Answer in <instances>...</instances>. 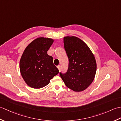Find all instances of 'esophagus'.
Segmentation results:
<instances>
[{
  "label": "esophagus",
  "instance_id": "1",
  "mask_svg": "<svg viewBox=\"0 0 121 121\" xmlns=\"http://www.w3.org/2000/svg\"><path fill=\"white\" fill-rule=\"evenodd\" d=\"M57 68L58 69L59 71H60V65H58V66H57Z\"/></svg>",
  "mask_w": 121,
  "mask_h": 121
}]
</instances>
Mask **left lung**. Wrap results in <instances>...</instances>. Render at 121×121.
Wrapping results in <instances>:
<instances>
[{"mask_svg": "<svg viewBox=\"0 0 121 121\" xmlns=\"http://www.w3.org/2000/svg\"><path fill=\"white\" fill-rule=\"evenodd\" d=\"M64 44L69 65L67 72L60 73V76L68 88L75 92L82 91L94 80L97 70L94 55L87 44L77 37H64Z\"/></svg>", "mask_w": 121, "mask_h": 121, "instance_id": "obj_1", "label": "left lung"}]
</instances>
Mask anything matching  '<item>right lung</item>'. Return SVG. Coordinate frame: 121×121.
<instances>
[{"label":"right lung","instance_id":"obj_1","mask_svg":"<svg viewBox=\"0 0 121 121\" xmlns=\"http://www.w3.org/2000/svg\"><path fill=\"white\" fill-rule=\"evenodd\" d=\"M53 42L50 38H37L26 46L22 55L20 70L24 81L31 88L45 87L59 73L53 57L47 53Z\"/></svg>","mask_w":121,"mask_h":121}]
</instances>
